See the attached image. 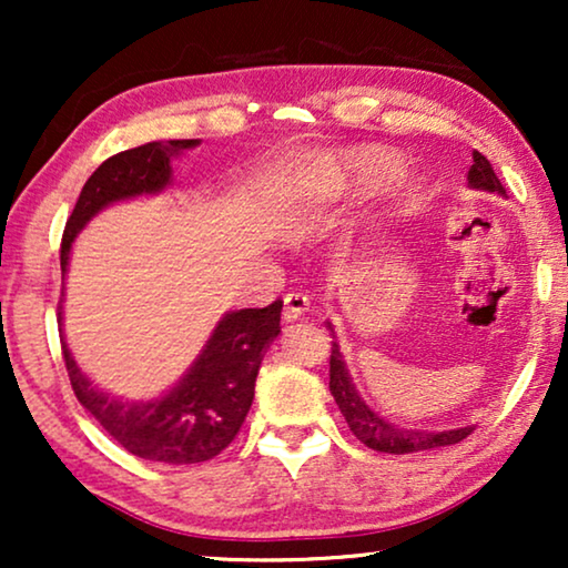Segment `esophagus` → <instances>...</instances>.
<instances>
[{
	"label": "esophagus",
	"instance_id": "obj_1",
	"mask_svg": "<svg viewBox=\"0 0 568 568\" xmlns=\"http://www.w3.org/2000/svg\"><path fill=\"white\" fill-rule=\"evenodd\" d=\"M310 310V297L302 292H290L284 297V321H297Z\"/></svg>",
	"mask_w": 568,
	"mask_h": 568
}]
</instances>
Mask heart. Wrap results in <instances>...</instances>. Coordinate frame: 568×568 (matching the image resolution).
<instances>
[{"instance_id":"heart-1","label":"heart","mask_w":568,"mask_h":568,"mask_svg":"<svg viewBox=\"0 0 568 568\" xmlns=\"http://www.w3.org/2000/svg\"><path fill=\"white\" fill-rule=\"evenodd\" d=\"M385 162L387 158L379 152H352L344 154L341 160H333L331 165H325V178H328L331 183H346V178L352 173H375V170L385 168Z\"/></svg>"}]
</instances>
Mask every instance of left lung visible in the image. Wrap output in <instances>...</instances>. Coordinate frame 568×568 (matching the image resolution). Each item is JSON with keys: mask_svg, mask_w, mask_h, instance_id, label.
I'll return each instance as SVG.
<instances>
[{"mask_svg": "<svg viewBox=\"0 0 568 568\" xmlns=\"http://www.w3.org/2000/svg\"><path fill=\"white\" fill-rule=\"evenodd\" d=\"M468 185L478 191L499 193L504 196V185L496 178L491 162H488L480 152H473V165L468 170ZM331 328V323H328ZM333 331V328H331ZM331 395L336 398L341 414H344L348 429L354 437L377 453L390 455H408V453H426V449H439L447 445H457L473 432V426H463V429H447V432H422V429H400L383 416L375 414L352 383L348 375L344 354H341L338 341L333 336L331 341Z\"/></svg>", "mask_w": 568, "mask_h": 568, "instance_id": "1", "label": "left lung"}]
</instances>
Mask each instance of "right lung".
<instances>
[{"label": "right lung", "mask_w": 568, "mask_h": 568, "mask_svg": "<svg viewBox=\"0 0 568 568\" xmlns=\"http://www.w3.org/2000/svg\"><path fill=\"white\" fill-rule=\"evenodd\" d=\"M196 144L199 139H170L108 158L88 178L74 212L67 220L61 237V274H67L74 237L100 209L123 199L165 191L173 181L170 160ZM278 321H282V300L271 302L268 307L227 313L216 323L206 346L173 390L154 400L129 403L98 390L77 367L64 336H61V354L77 400L95 416L108 437L144 460L191 465L212 460L235 439L251 410L255 377L266 348L282 333Z\"/></svg>", "instance_id": "obj_1"}]
</instances>
